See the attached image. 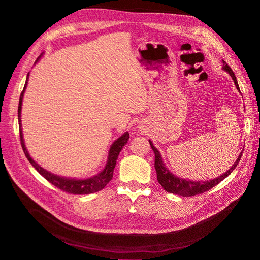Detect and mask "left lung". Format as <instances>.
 <instances>
[{
	"instance_id": "1",
	"label": "left lung",
	"mask_w": 260,
	"mask_h": 260,
	"mask_svg": "<svg viewBox=\"0 0 260 260\" xmlns=\"http://www.w3.org/2000/svg\"><path fill=\"white\" fill-rule=\"evenodd\" d=\"M223 69L230 73V75L233 77L237 89L240 91L238 82H237V80H236L235 73L231 69V67L224 60H223ZM150 145L155 154V164L154 165H155V170L157 173L158 183L162 186V188L167 191V192L183 196V197H193L197 194L204 193L209 189H211L212 187L217 186L219 183L222 182L224 178H226L234 171V169L237 167V165H238V162L240 161V158L242 156V152H241L238 157V159L236 160V162L233 165V167L228 172H225L221 176L214 178V179H211V180H209V182L208 180H206V182H192V180L178 178V177L174 176L172 173L169 172L168 169L165 167V164L162 162V158H161L159 152L157 151V149L155 148L151 141H150Z\"/></svg>"
}]
</instances>
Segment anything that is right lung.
<instances>
[{"mask_svg":"<svg viewBox=\"0 0 260 260\" xmlns=\"http://www.w3.org/2000/svg\"><path fill=\"white\" fill-rule=\"evenodd\" d=\"M41 57V55L37 58V60ZM28 80V74L26 77V82L24 85L23 90L20 94V100H19V106H18V119H19V132H20V140H21V146L23 149V152L28 159V161L31 164V166L36 169V170L46 178L48 182H50L52 185L55 187H57L58 189L64 191V192L71 193V194H89V193H94L98 192V191L102 190L112 178V174H114V169L117 164V159L119 153L123 149L124 144H126L128 138H129V134L126 132L125 134H123L122 136L117 139L114 143H112L111 148L109 150V155H108V160L106 164V167L104 170L101 172L100 174L88 178V179H69V178H63L57 175H54L48 171L42 169L38 164L34 161L28 152L26 151V148L24 145L23 141V135H22V129H21V106H22V99H23L24 94V90L27 84Z\"/></svg>","mask_w":260,"mask_h":260,"instance_id":"obj_1","label":"right lung"}]
</instances>
